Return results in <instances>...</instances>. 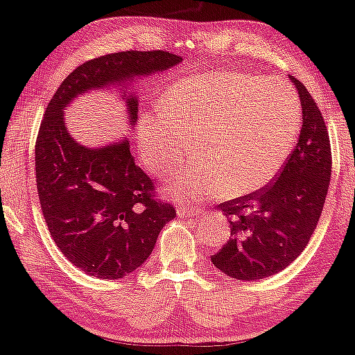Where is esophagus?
Wrapping results in <instances>:
<instances>
[{"mask_svg": "<svg viewBox=\"0 0 355 355\" xmlns=\"http://www.w3.org/2000/svg\"><path fill=\"white\" fill-rule=\"evenodd\" d=\"M198 211V208L189 207V205H181V207H178V216H181V218H190V216H195Z\"/></svg>", "mask_w": 355, "mask_h": 355, "instance_id": "obj_1", "label": "esophagus"}]
</instances>
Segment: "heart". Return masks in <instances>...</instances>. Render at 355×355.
I'll return each mask as SVG.
<instances>
[{
	"label": "heart",
	"mask_w": 355,
	"mask_h": 355,
	"mask_svg": "<svg viewBox=\"0 0 355 355\" xmlns=\"http://www.w3.org/2000/svg\"><path fill=\"white\" fill-rule=\"evenodd\" d=\"M302 126L297 92L284 80L248 71H209L169 86L163 110L144 115L146 166L165 174L195 136V158L179 174L181 198L241 197L267 186L285 166Z\"/></svg>",
	"instance_id": "b5f03b06"
}]
</instances>
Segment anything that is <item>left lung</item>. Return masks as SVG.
Listing matches in <instances>:
<instances>
[{"mask_svg": "<svg viewBox=\"0 0 355 355\" xmlns=\"http://www.w3.org/2000/svg\"><path fill=\"white\" fill-rule=\"evenodd\" d=\"M291 80L300 92L302 128L279 178L219 205L230 239L211 261L237 280H259L290 266L309 243L325 205L331 176L328 128L311 92Z\"/></svg>", "mask_w": 355, "mask_h": 355, "instance_id": "left-lung-1", "label": "left lung"}]
</instances>
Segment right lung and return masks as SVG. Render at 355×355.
Wrapping results in <instances>:
<instances>
[{
    "mask_svg": "<svg viewBox=\"0 0 355 355\" xmlns=\"http://www.w3.org/2000/svg\"><path fill=\"white\" fill-rule=\"evenodd\" d=\"M181 60L160 49L101 55L76 67L46 107L35 146L41 211L58 248L85 274L130 275L150 256L176 208L155 197V184L136 165L126 139L102 148L80 146L67 131L64 107L85 91L126 83ZM123 99L135 125L136 96L130 91Z\"/></svg>",
    "mask_w": 355,
    "mask_h": 355,
    "instance_id": "right-lung-1",
    "label": "right lung"
}]
</instances>
